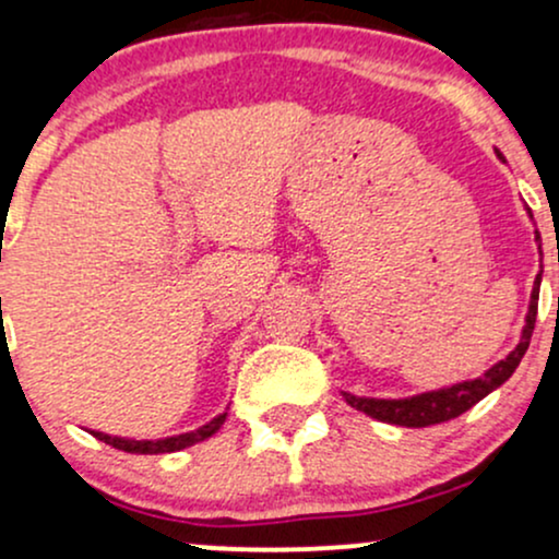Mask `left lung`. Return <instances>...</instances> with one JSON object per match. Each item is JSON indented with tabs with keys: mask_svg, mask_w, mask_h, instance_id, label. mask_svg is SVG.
Masks as SVG:
<instances>
[{
	"mask_svg": "<svg viewBox=\"0 0 559 559\" xmlns=\"http://www.w3.org/2000/svg\"><path fill=\"white\" fill-rule=\"evenodd\" d=\"M497 157L504 163V157L499 155V152ZM528 217L534 221L531 210H528ZM534 234L538 241V252H542V236H538V230H534ZM538 286H542V271H538L534 281V292H531V305H528V312H525L521 342H518L515 349H512L504 360L491 365L484 376L473 378V381L452 383V386H444V389L423 391V394H415V396H402V400H376V396H355L349 394V391H342L346 404L360 409L365 415H370V418L391 423V426H404V428L436 426V423L452 420L457 418V415L467 413L473 404H478L484 396H489L493 389L502 386L507 378L515 373L518 365H521L525 349H528L531 344V333H534L536 310H538Z\"/></svg>",
	"mask_w": 559,
	"mask_h": 559,
	"instance_id": "8db88e82",
	"label": "left lung"
}]
</instances>
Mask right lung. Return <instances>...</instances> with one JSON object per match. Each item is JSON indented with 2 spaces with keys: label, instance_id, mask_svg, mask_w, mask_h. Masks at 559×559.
Here are the masks:
<instances>
[{
  "label": "right lung",
  "instance_id": "right-lung-1",
  "mask_svg": "<svg viewBox=\"0 0 559 559\" xmlns=\"http://www.w3.org/2000/svg\"><path fill=\"white\" fill-rule=\"evenodd\" d=\"M228 413H221L217 418H213L204 426H199L197 431L189 433H178V436H165V439H126V436H110V433H102V431H88L92 436H96L99 441L110 444L115 449H123V452L131 454H165V452H178V449L186 447H194L199 441L210 439V436L221 431V426L226 423Z\"/></svg>",
  "mask_w": 559,
  "mask_h": 559
}]
</instances>
